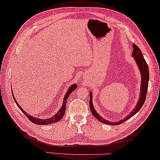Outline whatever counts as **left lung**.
Listing matches in <instances>:
<instances>
[{
	"label": "left lung",
	"mask_w": 160,
	"mask_h": 160,
	"mask_svg": "<svg viewBox=\"0 0 160 160\" xmlns=\"http://www.w3.org/2000/svg\"><path fill=\"white\" fill-rule=\"evenodd\" d=\"M132 56L134 57V58L136 61L139 67V69L140 70V72L142 74V84H141V93H140V98L139 99L138 103L136 105V107L134 108V110L132 111L130 115H128V116L124 118L123 120H122L117 122H108L106 120H104V118H102L101 116H100L99 114L97 113L95 109L93 108V104H92V96H91V93H89L90 96V100H89V106H90V109L91 111V113L93 115V116L98 119L100 122H102L104 124H109V125H118L122 123H123L125 121L128 120L129 118L133 116L134 115L136 114L140 110V108L143 106L144 104V102L146 100V98H147V90H148V80H149V70H148V64L146 62L144 56H142L141 51L140 48L136 45L133 44V52H132Z\"/></svg>",
	"instance_id": "8db88e82"
}]
</instances>
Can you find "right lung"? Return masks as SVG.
I'll return each mask as SVG.
<instances>
[{
	"instance_id": "1",
	"label": "right lung",
	"mask_w": 160,
	"mask_h": 160,
	"mask_svg": "<svg viewBox=\"0 0 160 160\" xmlns=\"http://www.w3.org/2000/svg\"><path fill=\"white\" fill-rule=\"evenodd\" d=\"M77 88V85L76 84H73V85H71V87H70V88L69 89H68L67 93H66L65 96L64 98V100H63V104H62V107H61L60 109L59 110V111L58 112L56 113V115H54L52 118H50L48 119H46V120H41V119H38V118H35L34 117H32V115H29V114H28L27 113H25V111L22 110V108H21L19 106V104L17 103L16 100H15L14 97H13V100H14L16 104H17V106L18 107V108L20 109L22 113L26 115V117L28 118L29 120L31 121L32 122H33V124H38V125H45V124H52L54 123V122H58L61 120V118H62V117L64 116V113H65V110H66V103H67V98L70 96V94L73 92V91L76 89ZM13 95V93H12Z\"/></svg>"
}]
</instances>
